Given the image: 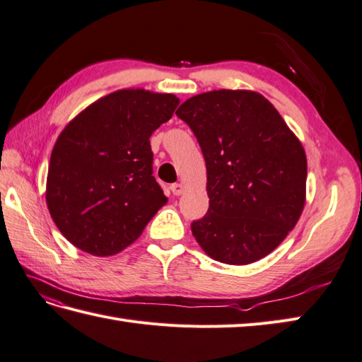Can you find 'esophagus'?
<instances>
[{
  "mask_svg": "<svg viewBox=\"0 0 362 362\" xmlns=\"http://www.w3.org/2000/svg\"><path fill=\"white\" fill-rule=\"evenodd\" d=\"M170 189H172V194H173V195L180 197V195L182 194V192H184V184H182V182H176V184H172Z\"/></svg>",
  "mask_w": 362,
  "mask_h": 362,
  "instance_id": "1",
  "label": "esophagus"
}]
</instances>
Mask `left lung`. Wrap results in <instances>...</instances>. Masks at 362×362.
Here are the masks:
<instances>
[{
    "label": "left lung",
    "instance_id": "1",
    "mask_svg": "<svg viewBox=\"0 0 362 362\" xmlns=\"http://www.w3.org/2000/svg\"><path fill=\"white\" fill-rule=\"evenodd\" d=\"M202 147L209 209L192 234L214 260L247 264L284 242L307 194L300 141L262 94L218 90L176 110Z\"/></svg>",
    "mask_w": 362,
    "mask_h": 362
}]
</instances>
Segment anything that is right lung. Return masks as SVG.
Returning <instances> with one entry per match:
<instances>
[{"mask_svg":"<svg viewBox=\"0 0 362 362\" xmlns=\"http://www.w3.org/2000/svg\"><path fill=\"white\" fill-rule=\"evenodd\" d=\"M180 99L141 88L93 102L52 148L46 204L68 242L108 257L130 246L167 203L153 176L150 136Z\"/></svg>","mask_w":362,"mask_h":362,"instance_id":"add662e5","label":"right lung"}]
</instances>
